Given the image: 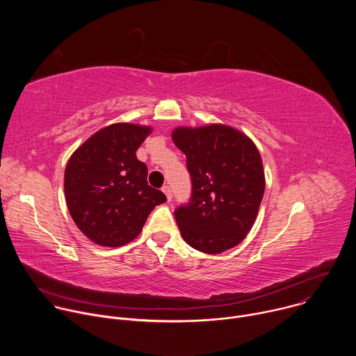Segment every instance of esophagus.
<instances>
[{
    "instance_id": "1",
    "label": "esophagus",
    "mask_w": 356,
    "mask_h": 356,
    "mask_svg": "<svg viewBox=\"0 0 356 356\" xmlns=\"http://www.w3.org/2000/svg\"><path fill=\"white\" fill-rule=\"evenodd\" d=\"M162 191L166 194L168 200L170 201V200H172V190H170V187L166 184V186H163V187H162Z\"/></svg>"
}]
</instances>
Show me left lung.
<instances>
[{"label": "left lung", "mask_w": 356, "mask_h": 356, "mask_svg": "<svg viewBox=\"0 0 356 356\" xmlns=\"http://www.w3.org/2000/svg\"><path fill=\"white\" fill-rule=\"evenodd\" d=\"M172 139L191 176L190 202L175 211L183 239L210 255L236 246L255 222L265 193L257 145L222 124L179 127Z\"/></svg>", "instance_id": "obj_1"}]
</instances>
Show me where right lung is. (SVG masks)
Segmentation results:
<instances>
[{"instance_id":"right-lung-1","label":"right lung","mask_w":356,"mask_h":356,"mask_svg":"<svg viewBox=\"0 0 356 356\" xmlns=\"http://www.w3.org/2000/svg\"><path fill=\"white\" fill-rule=\"evenodd\" d=\"M150 127L118 122L80 145L65 170V195L77 228L101 246L134 241L150 211L166 195L147 184V168L136 150Z\"/></svg>"}]
</instances>
